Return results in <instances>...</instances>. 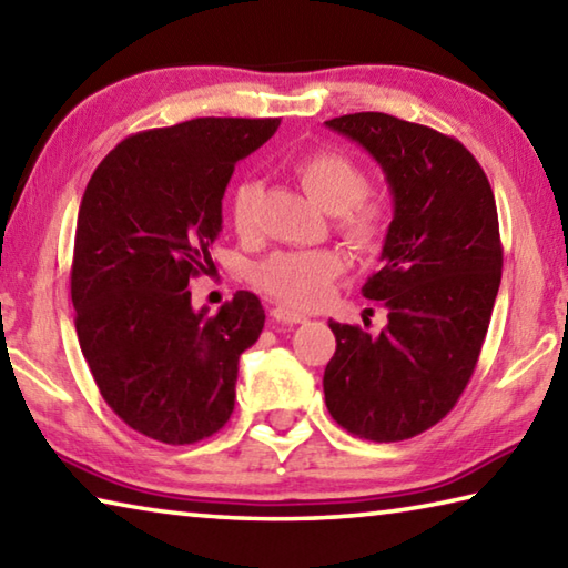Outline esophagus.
<instances>
[{
    "label": "esophagus",
    "mask_w": 568,
    "mask_h": 568,
    "mask_svg": "<svg viewBox=\"0 0 568 568\" xmlns=\"http://www.w3.org/2000/svg\"><path fill=\"white\" fill-rule=\"evenodd\" d=\"M271 315H273V321H277V323H305L307 321L303 313H297V311H293V307H287V305H275L273 311H271Z\"/></svg>",
    "instance_id": "esophagus-1"
}]
</instances>
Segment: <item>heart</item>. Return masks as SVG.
Here are the masks:
<instances>
[{"label": "heart", "instance_id": "obj_1", "mask_svg": "<svg viewBox=\"0 0 568 568\" xmlns=\"http://www.w3.org/2000/svg\"><path fill=\"white\" fill-rule=\"evenodd\" d=\"M303 190L323 210L338 215V230L353 247L371 250L386 230V200L365 192V175L355 162L338 150H318L303 155L293 165ZM261 182L240 180L230 192V220L240 235L255 227V207ZM345 255L335 247L275 250L265 261L253 265V281L291 305L321 303L328 287L345 273Z\"/></svg>", "mask_w": 568, "mask_h": 568}]
</instances>
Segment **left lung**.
Listing matches in <instances>:
<instances>
[{"instance_id":"8db88e82","label":"left lung","mask_w":568,"mask_h":568,"mask_svg":"<svg viewBox=\"0 0 568 568\" xmlns=\"http://www.w3.org/2000/svg\"><path fill=\"white\" fill-rule=\"evenodd\" d=\"M325 128L378 162L393 197L381 267L363 285L388 325L371 335L331 323L325 406L353 436L406 440L436 426L474 376L504 267L494 190L458 140L423 124L355 112Z\"/></svg>"}]
</instances>
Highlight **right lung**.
Instances as JSON below:
<instances>
[{
	"label": "right lung",
	"instance_id": "right-lung-1",
	"mask_svg": "<svg viewBox=\"0 0 568 568\" xmlns=\"http://www.w3.org/2000/svg\"><path fill=\"white\" fill-rule=\"evenodd\" d=\"M281 120L197 118L138 132L104 158L77 215L72 305L102 398L138 434L185 446L217 434L235 408L237 361L265 311L237 291L215 315L190 303L213 265L235 162Z\"/></svg>",
	"mask_w": 568,
	"mask_h": 568
}]
</instances>
